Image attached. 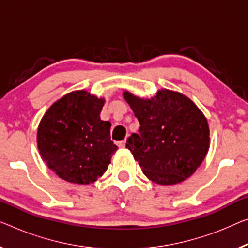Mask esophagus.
Instances as JSON below:
<instances>
[{"label": "esophagus", "mask_w": 248, "mask_h": 248, "mask_svg": "<svg viewBox=\"0 0 248 248\" xmlns=\"http://www.w3.org/2000/svg\"><path fill=\"white\" fill-rule=\"evenodd\" d=\"M125 141H127V140H123V141H119L118 142V145H119V147H121V148H124V146H125Z\"/></svg>", "instance_id": "obj_1"}]
</instances>
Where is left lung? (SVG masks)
<instances>
[{"mask_svg": "<svg viewBox=\"0 0 248 248\" xmlns=\"http://www.w3.org/2000/svg\"><path fill=\"white\" fill-rule=\"evenodd\" d=\"M124 98L138 119V134L125 147L151 182L175 185L184 182L205 159L209 127L197 106L179 92L162 89L151 99L124 91Z\"/></svg>", "mask_w": 248, "mask_h": 248, "instance_id": "obj_1", "label": "left lung"}]
</instances>
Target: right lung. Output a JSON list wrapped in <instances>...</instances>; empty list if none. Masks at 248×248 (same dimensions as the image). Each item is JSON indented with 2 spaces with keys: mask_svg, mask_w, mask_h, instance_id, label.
Listing matches in <instances>:
<instances>
[{
  "mask_svg": "<svg viewBox=\"0 0 248 248\" xmlns=\"http://www.w3.org/2000/svg\"><path fill=\"white\" fill-rule=\"evenodd\" d=\"M105 99L84 90L59 99L38 128L42 159L60 178L73 184L94 183L118 149L110 139L109 121L100 119Z\"/></svg>",
  "mask_w": 248,
  "mask_h": 248,
  "instance_id": "1",
  "label": "right lung"
}]
</instances>
